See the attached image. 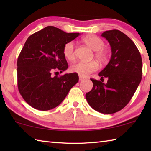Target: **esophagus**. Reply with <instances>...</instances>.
<instances>
[{
	"mask_svg": "<svg viewBox=\"0 0 151 151\" xmlns=\"http://www.w3.org/2000/svg\"><path fill=\"white\" fill-rule=\"evenodd\" d=\"M84 79H85V78H84L83 76L79 75V81H83V80H84Z\"/></svg>",
	"mask_w": 151,
	"mask_h": 151,
	"instance_id": "34e87169",
	"label": "esophagus"
}]
</instances>
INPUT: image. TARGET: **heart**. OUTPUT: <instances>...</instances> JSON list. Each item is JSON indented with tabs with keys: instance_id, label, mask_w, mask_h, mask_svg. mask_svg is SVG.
Returning a JSON list of instances; mask_svg holds the SVG:
<instances>
[{
	"instance_id": "1",
	"label": "heart",
	"mask_w": 151,
	"mask_h": 151,
	"mask_svg": "<svg viewBox=\"0 0 151 151\" xmlns=\"http://www.w3.org/2000/svg\"><path fill=\"white\" fill-rule=\"evenodd\" d=\"M83 41L91 48L92 50L95 51L94 57L101 63H106L109 58L108 50L104 48V42L100 37L95 35H89L84 38ZM63 55L66 59L73 60L75 59V43L73 41L66 42L63 47ZM98 63L95 61L85 63L79 61L70 66V70L73 73H77L82 76H86L91 73L98 70Z\"/></svg>"
}]
</instances>
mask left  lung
Wrapping results in <instances>:
<instances>
[{
	"mask_svg": "<svg viewBox=\"0 0 151 151\" xmlns=\"http://www.w3.org/2000/svg\"><path fill=\"white\" fill-rule=\"evenodd\" d=\"M111 47V58L99 73L106 83L91 78L92 90L86 94L88 103L94 110L103 114L121 111L131 101L142 78V62L140 52L133 41L119 30L102 33Z\"/></svg>",
	"mask_w": 151,
	"mask_h": 151,
	"instance_id": "8db88e82",
	"label": "left lung"
}]
</instances>
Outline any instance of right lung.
Wrapping results in <instances>:
<instances>
[{
    "label": "right lung",
    "mask_w": 151,
    "mask_h": 151,
    "mask_svg": "<svg viewBox=\"0 0 151 151\" xmlns=\"http://www.w3.org/2000/svg\"><path fill=\"white\" fill-rule=\"evenodd\" d=\"M79 35L48 26L28 38L17 60V78L19 93L30 106L40 111L54 109L78 83L77 73H52L67 69L63 47Z\"/></svg>",
    "instance_id": "1"
}]
</instances>
